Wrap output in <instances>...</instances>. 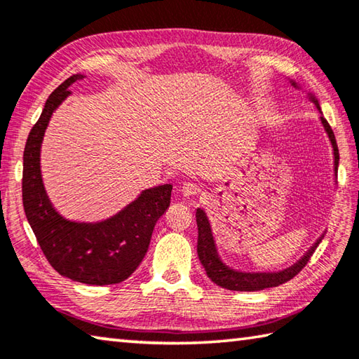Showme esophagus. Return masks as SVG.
<instances>
[{
    "label": "esophagus",
    "mask_w": 359,
    "mask_h": 359,
    "mask_svg": "<svg viewBox=\"0 0 359 359\" xmlns=\"http://www.w3.org/2000/svg\"><path fill=\"white\" fill-rule=\"evenodd\" d=\"M180 191L184 196H194V194H198L199 191H201V188H199V185L193 184V182H184L180 187Z\"/></svg>",
    "instance_id": "1"
}]
</instances>
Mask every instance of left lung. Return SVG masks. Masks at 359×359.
Instances as JSON below:
<instances>
[{"label": "left lung", "instance_id": "obj_1", "mask_svg": "<svg viewBox=\"0 0 359 359\" xmlns=\"http://www.w3.org/2000/svg\"><path fill=\"white\" fill-rule=\"evenodd\" d=\"M288 81L291 82V85H293L294 88L302 90L301 83H297L296 81H293V79H288ZM307 96L320 112L321 126H323V130L327 135V139H330L331 147H332L334 175H337L336 172L339 168V149L336 144V137H334V133L331 130L330 123H327L323 117V114H321V107H320L318 100L315 98V95L312 92H309ZM196 223H198V257L204 267L205 274H208L210 280L217 283L218 287L233 290V291H258V290H264V288L278 287V285L291 280V278H293L296 274H299L302 267L307 264V261L311 259L312 253L315 252V248L318 247L321 239H323L326 234V231H323L320 238L313 242L312 247L309 248V250L304 253L302 257L296 261V263H293L288 267H285V269H282V271L248 272V271L234 269V267L228 266L222 259L220 253H218L214 233H212V224L209 222V217H208V214H205V210L201 208L196 209Z\"/></svg>", "mask_w": 359, "mask_h": 359}]
</instances>
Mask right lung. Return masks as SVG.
Wrapping results in <instances>:
<instances>
[{"instance_id": "1", "label": "right lung", "mask_w": 359, "mask_h": 359, "mask_svg": "<svg viewBox=\"0 0 359 359\" xmlns=\"http://www.w3.org/2000/svg\"><path fill=\"white\" fill-rule=\"evenodd\" d=\"M83 77L72 74L53 90L29 131L23 151V208L41 250L60 276L87 285H112L126 280L141 264L155 223L171 203L172 185L145 188L101 222L68 220L53 208L42 180L41 145L52 114L71 95V85Z\"/></svg>"}]
</instances>
